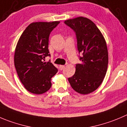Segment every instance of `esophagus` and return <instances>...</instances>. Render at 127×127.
<instances>
[{
  "mask_svg": "<svg viewBox=\"0 0 127 127\" xmlns=\"http://www.w3.org/2000/svg\"><path fill=\"white\" fill-rule=\"evenodd\" d=\"M59 67H60V69L61 70H62L65 68V65H60Z\"/></svg>",
  "mask_w": 127,
  "mask_h": 127,
  "instance_id": "obj_1",
  "label": "esophagus"
}]
</instances>
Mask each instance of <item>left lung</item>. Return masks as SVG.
Wrapping results in <instances>:
<instances>
[{"instance_id": "8db88e82", "label": "left lung", "mask_w": 127, "mask_h": 127, "mask_svg": "<svg viewBox=\"0 0 127 127\" xmlns=\"http://www.w3.org/2000/svg\"><path fill=\"white\" fill-rule=\"evenodd\" d=\"M64 23L75 32L78 50L83 55L68 82L77 92L90 94L101 85L107 73L108 54L106 41L96 25L87 18L78 17Z\"/></svg>"}]
</instances>
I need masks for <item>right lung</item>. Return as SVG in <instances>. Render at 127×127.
<instances>
[{
  "mask_svg": "<svg viewBox=\"0 0 127 127\" xmlns=\"http://www.w3.org/2000/svg\"><path fill=\"white\" fill-rule=\"evenodd\" d=\"M59 21L31 23L23 32L16 45L14 65L20 82L27 90L42 94L52 86L51 78L58 70L50 62L49 38Z\"/></svg>",
  "mask_w": 127,
  "mask_h": 127,
  "instance_id": "right-lung-1",
  "label": "right lung"
}]
</instances>
